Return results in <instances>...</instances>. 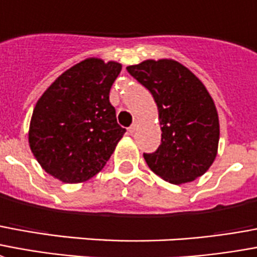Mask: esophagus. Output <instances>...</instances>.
<instances>
[{
  "instance_id": "1",
  "label": "esophagus",
  "mask_w": 257,
  "mask_h": 257,
  "mask_svg": "<svg viewBox=\"0 0 257 257\" xmlns=\"http://www.w3.org/2000/svg\"><path fill=\"white\" fill-rule=\"evenodd\" d=\"M136 129H138V122H135L132 126H129V134H135L136 132Z\"/></svg>"
}]
</instances>
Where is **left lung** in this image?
<instances>
[{
    "label": "left lung",
    "instance_id": "left-lung-1",
    "mask_svg": "<svg viewBox=\"0 0 257 257\" xmlns=\"http://www.w3.org/2000/svg\"><path fill=\"white\" fill-rule=\"evenodd\" d=\"M154 96L162 131L161 146L144 154L148 167L165 181H195L214 163L219 143V117L206 85L172 58L126 66Z\"/></svg>",
    "mask_w": 257,
    "mask_h": 257
}]
</instances>
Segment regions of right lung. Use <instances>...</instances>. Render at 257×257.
I'll return each mask as SVG.
<instances>
[{"label": "right lung", "mask_w": 257, "mask_h": 257, "mask_svg": "<svg viewBox=\"0 0 257 257\" xmlns=\"http://www.w3.org/2000/svg\"><path fill=\"white\" fill-rule=\"evenodd\" d=\"M121 69L117 61L85 58L58 76L38 99L28 144L47 174L79 184L103 169L126 132L109 100Z\"/></svg>", "instance_id": "obj_1"}]
</instances>
